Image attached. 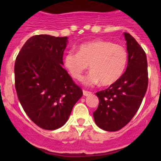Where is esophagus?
<instances>
[{
  "instance_id": "34e87169",
  "label": "esophagus",
  "mask_w": 161,
  "mask_h": 161,
  "mask_svg": "<svg viewBox=\"0 0 161 161\" xmlns=\"http://www.w3.org/2000/svg\"><path fill=\"white\" fill-rule=\"evenodd\" d=\"M83 94L84 96H89V95L91 94V92L86 90H83Z\"/></svg>"
}]
</instances>
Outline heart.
<instances>
[{"label":"heart","instance_id":"obj_1","mask_svg":"<svg viewBox=\"0 0 161 161\" xmlns=\"http://www.w3.org/2000/svg\"><path fill=\"white\" fill-rule=\"evenodd\" d=\"M128 61L127 51L111 41L95 39L78 47V52L69 51L64 56V65L73 79L82 80L89 67L92 71L85 79L89 85L104 86L117 82L124 73Z\"/></svg>","mask_w":161,"mask_h":161}]
</instances>
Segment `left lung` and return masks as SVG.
<instances>
[{
	"label": "left lung",
	"mask_w": 161,
	"mask_h": 161,
	"mask_svg": "<svg viewBox=\"0 0 161 161\" xmlns=\"http://www.w3.org/2000/svg\"><path fill=\"white\" fill-rule=\"evenodd\" d=\"M123 35L128 53L126 71L117 82L96 93L99 104L93 112L95 123L107 131L120 130L131 120L141 105L148 84L144 51L130 34Z\"/></svg>",
	"instance_id": "obj_1"
}]
</instances>
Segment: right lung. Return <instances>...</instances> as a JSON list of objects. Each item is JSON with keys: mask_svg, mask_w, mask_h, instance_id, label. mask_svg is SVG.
<instances>
[{"mask_svg": "<svg viewBox=\"0 0 161 161\" xmlns=\"http://www.w3.org/2000/svg\"><path fill=\"white\" fill-rule=\"evenodd\" d=\"M68 38L35 35L25 42L15 61V89L20 103L28 117L45 130L64 126L83 95L62 66Z\"/></svg>", "mask_w": 161, "mask_h": 161, "instance_id": "obj_1", "label": "right lung"}]
</instances>
